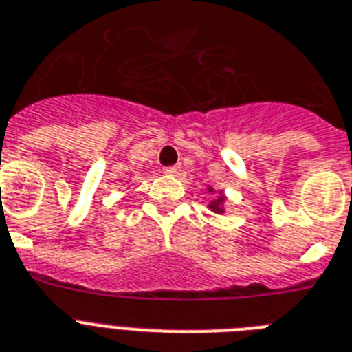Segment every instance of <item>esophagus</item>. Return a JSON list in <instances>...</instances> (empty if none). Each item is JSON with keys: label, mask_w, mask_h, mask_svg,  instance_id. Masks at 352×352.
<instances>
[{"label": "esophagus", "mask_w": 352, "mask_h": 352, "mask_svg": "<svg viewBox=\"0 0 352 352\" xmlns=\"http://www.w3.org/2000/svg\"><path fill=\"white\" fill-rule=\"evenodd\" d=\"M162 173H166V175H177V173H179V166H166L162 170Z\"/></svg>", "instance_id": "34e87169"}]
</instances>
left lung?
<instances>
[{
	"mask_svg": "<svg viewBox=\"0 0 352 352\" xmlns=\"http://www.w3.org/2000/svg\"><path fill=\"white\" fill-rule=\"evenodd\" d=\"M221 202H223V197H218L217 200H212V202H211V209H212V211L220 212L221 211V209H220V204Z\"/></svg>",
	"mask_w": 352,
	"mask_h": 352,
	"instance_id": "obj_1",
	"label": "left lung"
}]
</instances>
